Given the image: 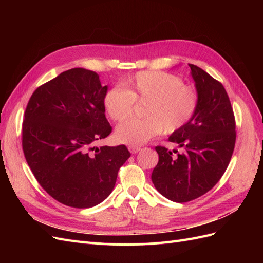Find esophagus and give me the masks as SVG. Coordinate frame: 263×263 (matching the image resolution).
Wrapping results in <instances>:
<instances>
[{
    "mask_svg": "<svg viewBox=\"0 0 263 263\" xmlns=\"http://www.w3.org/2000/svg\"><path fill=\"white\" fill-rule=\"evenodd\" d=\"M128 150L130 151L132 154H136V153H138V151L140 150V147H137V146H129V147H128Z\"/></svg>",
    "mask_w": 263,
    "mask_h": 263,
    "instance_id": "esophagus-1",
    "label": "esophagus"
}]
</instances>
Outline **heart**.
Here are the masks:
<instances>
[{
    "label": "heart",
    "mask_w": 263,
    "mask_h": 263,
    "mask_svg": "<svg viewBox=\"0 0 263 263\" xmlns=\"http://www.w3.org/2000/svg\"><path fill=\"white\" fill-rule=\"evenodd\" d=\"M123 87H110L103 98V105L114 122L128 119L135 103L142 104L144 119H134L119 125L115 137L117 141L139 146L164 134L177 133L185 127L195 115L200 97L192 85L184 84L177 74L162 71H144L127 79Z\"/></svg>",
    "instance_id": "b5f03b06"
}]
</instances>
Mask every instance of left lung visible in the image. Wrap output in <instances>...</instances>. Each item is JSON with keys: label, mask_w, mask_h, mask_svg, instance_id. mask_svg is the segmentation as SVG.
I'll return each instance as SVG.
<instances>
[{"label": "left lung", "mask_w": 263, "mask_h": 263, "mask_svg": "<svg viewBox=\"0 0 263 263\" xmlns=\"http://www.w3.org/2000/svg\"><path fill=\"white\" fill-rule=\"evenodd\" d=\"M189 66L200 103L190 123L169 137L183 153L174 157L168 148L157 146L159 161L151 173L159 192L178 203L195 200L215 186L236 142L235 115L225 87L203 69Z\"/></svg>", "instance_id": "1"}]
</instances>
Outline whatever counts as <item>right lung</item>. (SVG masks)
Listing matches in <instances>:
<instances>
[{
    "label": "right lung",
    "instance_id": "1",
    "mask_svg": "<svg viewBox=\"0 0 263 263\" xmlns=\"http://www.w3.org/2000/svg\"><path fill=\"white\" fill-rule=\"evenodd\" d=\"M97 72L73 68L38 86L22 127L24 156L55 201L76 209L100 204L112 192L130 153L125 145L95 147L112 133Z\"/></svg>",
    "mask_w": 263,
    "mask_h": 263
}]
</instances>
